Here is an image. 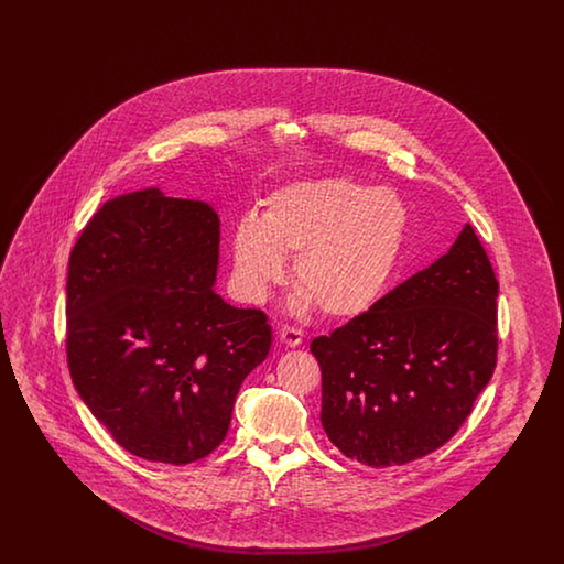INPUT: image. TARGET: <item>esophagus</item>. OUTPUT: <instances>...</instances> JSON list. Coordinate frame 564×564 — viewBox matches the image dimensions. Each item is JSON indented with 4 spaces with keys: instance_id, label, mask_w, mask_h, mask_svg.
<instances>
[{
    "instance_id": "obj_1",
    "label": "esophagus",
    "mask_w": 564,
    "mask_h": 564,
    "mask_svg": "<svg viewBox=\"0 0 564 564\" xmlns=\"http://www.w3.org/2000/svg\"><path fill=\"white\" fill-rule=\"evenodd\" d=\"M279 338L290 349H295V347H300L304 343V334L300 329H295V327H290V325H283L279 329Z\"/></svg>"
}]
</instances>
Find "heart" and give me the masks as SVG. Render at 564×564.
Returning a JSON list of instances; mask_svg holds the SVG:
<instances>
[{
	"mask_svg": "<svg viewBox=\"0 0 564 564\" xmlns=\"http://www.w3.org/2000/svg\"><path fill=\"white\" fill-rule=\"evenodd\" d=\"M410 228L398 192L345 177L276 189L262 217L245 215L230 242L239 294L260 304L285 281L295 256V311L315 304L329 319H355L384 294Z\"/></svg>",
	"mask_w": 564,
	"mask_h": 564,
	"instance_id": "1",
	"label": "heart"
}]
</instances>
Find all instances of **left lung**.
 Listing matches in <instances>:
<instances>
[{
	"label": "left lung",
	"instance_id": "obj_1",
	"mask_svg": "<svg viewBox=\"0 0 564 564\" xmlns=\"http://www.w3.org/2000/svg\"><path fill=\"white\" fill-rule=\"evenodd\" d=\"M497 294L482 242L465 224L430 269L315 338L332 444L370 467L405 465L444 446L495 372Z\"/></svg>",
	"mask_w": 564,
	"mask_h": 564
}]
</instances>
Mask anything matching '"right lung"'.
<instances>
[{
    "label": "right lung",
    "instance_id": "obj_1",
    "mask_svg": "<svg viewBox=\"0 0 564 564\" xmlns=\"http://www.w3.org/2000/svg\"><path fill=\"white\" fill-rule=\"evenodd\" d=\"M219 217L159 188L108 200L67 270V364L93 416L129 453L186 465L226 437L269 319L215 294Z\"/></svg>",
    "mask_w": 564,
    "mask_h": 564
}]
</instances>
